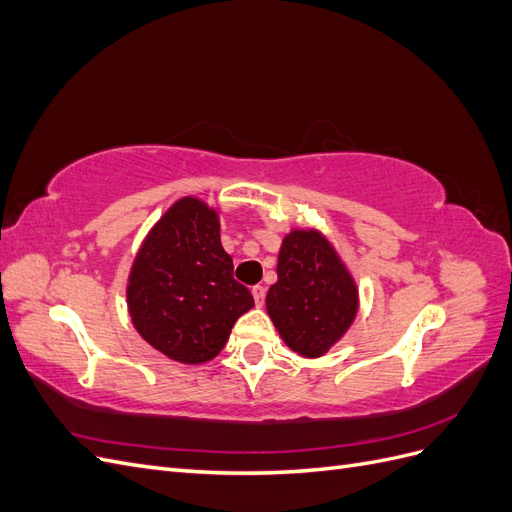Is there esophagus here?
<instances>
[{"instance_id": "34e87169", "label": "esophagus", "mask_w": 512, "mask_h": 512, "mask_svg": "<svg viewBox=\"0 0 512 512\" xmlns=\"http://www.w3.org/2000/svg\"><path fill=\"white\" fill-rule=\"evenodd\" d=\"M252 294H254V301H256L258 307L265 305V297H267L265 286H254V288H252Z\"/></svg>"}]
</instances>
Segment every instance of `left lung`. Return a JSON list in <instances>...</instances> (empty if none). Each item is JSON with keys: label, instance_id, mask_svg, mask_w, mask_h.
I'll return each instance as SVG.
<instances>
[{"label": "left lung", "instance_id": "8db88e82", "mask_svg": "<svg viewBox=\"0 0 512 512\" xmlns=\"http://www.w3.org/2000/svg\"><path fill=\"white\" fill-rule=\"evenodd\" d=\"M356 305V286L331 243L314 230H292L267 292V312L284 342L307 359L322 356L348 331Z\"/></svg>", "mask_w": 512, "mask_h": 512}]
</instances>
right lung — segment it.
Segmentation results:
<instances>
[{
	"label": "right lung",
	"instance_id": "add662e5",
	"mask_svg": "<svg viewBox=\"0 0 512 512\" xmlns=\"http://www.w3.org/2000/svg\"><path fill=\"white\" fill-rule=\"evenodd\" d=\"M232 271L218 213L196 198L177 200L134 260L128 307L136 331L168 359L211 361L235 320L254 307Z\"/></svg>",
	"mask_w": 512,
	"mask_h": 512
}]
</instances>
